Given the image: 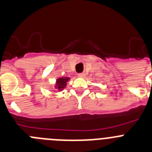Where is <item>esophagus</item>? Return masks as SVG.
Segmentation results:
<instances>
[{"label": "esophagus", "mask_w": 152, "mask_h": 152, "mask_svg": "<svg viewBox=\"0 0 152 152\" xmlns=\"http://www.w3.org/2000/svg\"><path fill=\"white\" fill-rule=\"evenodd\" d=\"M78 77H80V78H83V77H85V74L84 73H80L78 75Z\"/></svg>", "instance_id": "esophagus-1"}]
</instances>
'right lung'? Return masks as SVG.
Returning a JSON list of instances; mask_svg holds the SVG:
<instances>
[{
    "label": "right lung",
    "mask_w": 152,
    "mask_h": 152,
    "mask_svg": "<svg viewBox=\"0 0 152 152\" xmlns=\"http://www.w3.org/2000/svg\"><path fill=\"white\" fill-rule=\"evenodd\" d=\"M70 80L69 77H61L56 79V84L54 85L55 89L59 91H62L64 88H66L67 82Z\"/></svg>",
    "instance_id": "right-lung-1"
}]
</instances>
